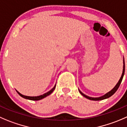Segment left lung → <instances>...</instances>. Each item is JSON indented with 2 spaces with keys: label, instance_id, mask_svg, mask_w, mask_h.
<instances>
[{
  "label": "left lung",
  "instance_id": "left-lung-1",
  "mask_svg": "<svg viewBox=\"0 0 127 127\" xmlns=\"http://www.w3.org/2000/svg\"><path fill=\"white\" fill-rule=\"evenodd\" d=\"M124 73H125V61H124V67H123V72H122V74L121 76V77L120 78V79H119V82H117V84L116 85H115V87H114V88L112 89L110 91H109V92H107V94H105V95H102V96L101 97H89L87 96V95H85L84 94L82 93V92H81V91H80L79 89V92L81 93V94L82 95H83L84 97L87 98V99H89V100H104V99H107V98L110 97H111L112 95L114 94H115V92H116L117 91V89H119V86H120V84H121L122 82V79L123 77H124Z\"/></svg>",
  "mask_w": 127,
  "mask_h": 127
}]
</instances>
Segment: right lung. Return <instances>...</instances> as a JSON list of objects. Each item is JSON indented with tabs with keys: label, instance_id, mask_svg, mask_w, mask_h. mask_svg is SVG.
<instances>
[{
	"label": "right lung",
	"instance_id": "1",
	"mask_svg": "<svg viewBox=\"0 0 127 127\" xmlns=\"http://www.w3.org/2000/svg\"><path fill=\"white\" fill-rule=\"evenodd\" d=\"M55 87H56V84H55V86H54L53 88L51 89L50 91H48V92H46V93L44 94L41 95H39V96H33V97L32 96H27V95H22V94H20L19 92H18L17 90H16V91H17V93H18L21 97H22L23 98H25V99H28V100H41V99H43V98L46 97H47L48 95H49L51 94L53 92L54 90H55Z\"/></svg>",
	"mask_w": 127,
	"mask_h": 127
}]
</instances>
